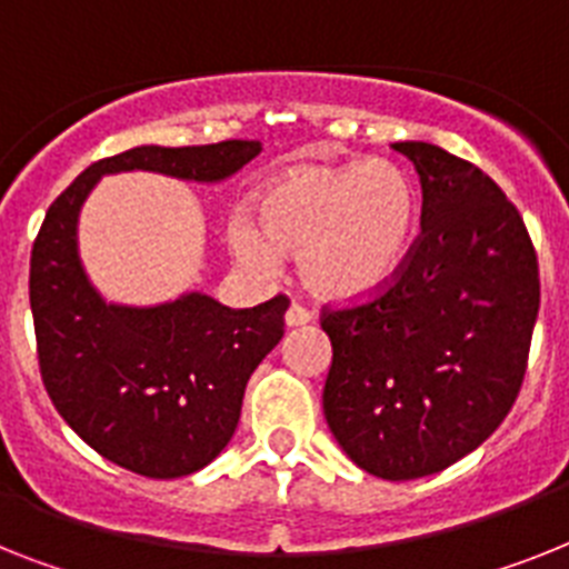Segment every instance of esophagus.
Wrapping results in <instances>:
<instances>
[{
	"mask_svg": "<svg viewBox=\"0 0 569 569\" xmlns=\"http://www.w3.org/2000/svg\"><path fill=\"white\" fill-rule=\"evenodd\" d=\"M309 321H312V312L307 307L292 303V307L286 309V327H307Z\"/></svg>",
	"mask_w": 569,
	"mask_h": 569,
	"instance_id": "obj_1",
	"label": "esophagus"
}]
</instances>
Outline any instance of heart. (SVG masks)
Returning a JSON list of instances; mask_svg holds the SVG:
<instances>
[{
    "label": "heart",
    "mask_w": 569,
    "mask_h": 569,
    "mask_svg": "<svg viewBox=\"0 0 569 569\" xmlns=\"http://www.w3.org/2000/svg\"><path fill=\"white\" fill-rule=\"evenodd\" d=\"M422 217L413 176L393 161L300 164L254 193V222L228 226L233 254L271 271L277 251L300 257V277L327 300L379 292L402 271Z\"/></svg>",
    "instance_id": "heart-1"
}]
</instances>
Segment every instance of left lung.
Returning <instances> with one entry per match:
<instances>
[{
  "label": "left lung",
  "mask_w": 569,
  "mask_h": 569,
  "mask_svg": "<svg viewBox=\"0 0 569 569\" xmlns=\"http://www.w3.org/2000/svg\"><path fill=\"white\" fill-rule=\"evenodd\" d=\"M393 150L422 181V231L373 298L323 307V417L358 469L417 480L475 451L512 410L541 280L518 208L480 167L425 141Z\"/></svg>",
  "instance_id": "8db88e82"
}]
</instances>
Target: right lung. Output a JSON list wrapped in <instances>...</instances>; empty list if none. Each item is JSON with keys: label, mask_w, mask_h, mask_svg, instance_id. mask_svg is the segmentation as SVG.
Wrapping results in <instances>:
<instances>
[{"label": "right lung", "mask_w": 569, "mask_h": 569, "mask_svg": "<svg viewBox=\"0 0 569 569\" xmlns=\"http://www.w3.org/2000/svg\"><path fill=\"white\" fill-rule=\"evenodd\" d=\"M260 150V141L132 147L86 167L42 219L28 277L42 385L71 431L121 469L173 480L219 457L248 379L283 338L289 298L254 309L199 292L147 309L107 303L80 266V204L107 173L222 181Z\"/></svg>", "instance_id": "1"}]
</instances>
